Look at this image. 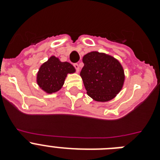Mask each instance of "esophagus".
Returning <instances> with one entry per match:
<instances>
[{"instance_id":"esophagus-1","label":"esophagus","mask_w":160,"mask_h":160,"mask_svg":"<svg viewBox=\"0 0 160 160\" xmlns=\"http://www.w3.org/2000/svg\"><path fill=\"white\" fill-rule=\"evenodd\" d=\"M73 66V67L75 68V70H77V71H79V65L78 64V63H74Z\"/></svg>"}]
</instances>
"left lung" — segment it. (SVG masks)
<instances>
[{"label":"left lung","instance_id":"1","mask_svg":"<svg viewBox=\"0 0 160 160\" xmlns=\"http://www.w3.org/2000/svg\"><path fill=\"white\" fill-rule=\"evenodd\" d=\"M84 66L80 75L87 94L94 100L112 99L122 89L124 73L116 59L98 52H91L83 57Z\"/></svg>","mask_w":160,"mask_h":160}]
</instances>
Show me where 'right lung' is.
<instances>
[{
  "instance_id": "1",
  "label": "right lung",
  "mask_w": 160,
  "mask_h": 160,
  "mask_svg": "<svg viewBox=\"0 0 160 160\" xmlns=\"http://www.w3.org/2000/svg\"><path fill=\"white\" fill-rule=\"evenodd\" d=\"M75 71L68 62H62L53 56L40 67L38 73V84L46 92L51 94L60 90L67 73Z\"/></svg>"
}]
</instances>
